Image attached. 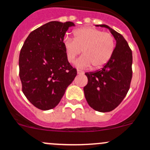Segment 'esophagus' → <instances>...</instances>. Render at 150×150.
<instances>
[{
    "label": "esophagus",
    "mask_w": 150,
    "mask_h": 150,
    "mask_svg": "<svg viewBox=\"0 0 150 150\" xmlns=\"http://www.w3.org/2000/svg\"><path fill=\"white\" fill-rule=\"evenodd\" d=\"M77 73H78V75H83L84 72L83 71L80 70V69H78V70H77Z\"/></svg>",
    "instance_id": "esophagus-1"
}]
</instances>
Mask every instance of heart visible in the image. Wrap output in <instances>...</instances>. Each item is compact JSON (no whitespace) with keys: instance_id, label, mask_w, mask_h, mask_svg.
I'll return each instance as SVG.
<instances>
[{"instance_id":"b5f03b06","label":"heart","mask_w":150,"mask_h":150,"mask_svg":"<svg viewBox=\"0 0 150 150\" xmlns=\"http://www.w3.org/2000/svg\"><path fill=\"white\" fill-rule=\"evenodd\" d=\"M63 45L69 62H74L83 51V55L77 60L75 65L81 69L91 65L99 69L112 57L115 40L111 33L93 27H83L74 31V39L64 38Z\"/></svg>"}]
</instances>
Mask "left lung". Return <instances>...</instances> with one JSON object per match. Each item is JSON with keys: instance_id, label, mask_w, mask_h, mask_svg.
Instances as JSON below:
<instances>
[{"instance_id": "obj_1", "label": "left lung", "mask_w": 150, "mask_h": 150, "mask_svg": "<svg viewBox=\"0 0 150 150\" xmlns=\"http://www.w3.org/2000/svg\"><path fill=\"white\" fill-rule=\"evenodd\" d=\"M116 40L110 61L99 70L86 72L88 83L83 88L88 104L96 111L110 112L117 107L128 93L132 78V51L123 36L106 25Z\"/></svg>"}]
</instances>
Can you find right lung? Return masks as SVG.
I'll return each instance as SVG.
<instances>
[{
	"mask_svg": "<svg viewBox=\"0 0 150 150\" xmlns=\"http://www.w3.org/2000/svg\"><path fill=\"white\" fill-rule=\"evenodd\" d=\"M71 22L52 21L30 33L20 51L19 78L22 91L35 107L54 108L77 75L68 62L63 40Z\"/></svg>",
	"mask_w": 150,
	"mask_h": 150,
	"instance_id": "right-lung-1",
	"label": "right lung"
}]
</instances>
